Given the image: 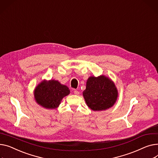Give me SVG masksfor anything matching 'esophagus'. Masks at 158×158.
Listing matches in <instances>:
<instances>
[{
	"label": "esophagus",
	"instance_id": "obj_1",
	"mask_svg": "<svg viewBox=\"0 0 158 158\" xmlns=\"http://www.w3.org/2000/svg\"><path fill=\"white\" fill-rule=\"evenodd\" d=\"M73 93L76 94V95H78V94H79V92L77 90H74V91H73Z\"/></svg>",
	"mask_w": 158,
	"mask_h": 158
}]
</instances>
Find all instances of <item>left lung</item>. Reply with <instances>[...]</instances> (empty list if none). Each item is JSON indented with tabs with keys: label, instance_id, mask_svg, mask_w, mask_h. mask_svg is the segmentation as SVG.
<instances>
[{
	"label": "left lung",
	"instance_id": "8db88e82",
	"mask_svg": "<svg viewBox=\"0 0 158 158\" xmlns=\"http://www.w3.org/2000/svg\"><path fill=\"white\" fill-rule=\"evenodd\" d=\"M82 94L87 106L94 111H99L112 107L117 100L118 92L114 82L102 75L88 78Z\"/></svg>",
	"mask_w": 158,
	"mask_h": 158
}]
</instances>
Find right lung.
<instances>
[{"label":"right lung","mask_w":158,"mask_h":158,"mask_svg":"<svg viewBox=\"0 0 158 158\" xmlns=\"http://www.w3.org/2000/svg\"><path fill=\"white\" fill-rule=\"evenodd\" d=\"M36 102L46 109L57 108L64 97L70 94L69 88L56 80H44L34 91Z\"/></svg>","instance_id":"1"}]
</instances>
